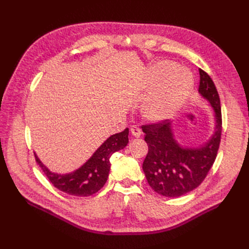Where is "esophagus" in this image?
<instances>
[{
	"label": "esophagus",
	"instance_id": "esophagus-1",
	"mask_svg": "<svg viewBox=\"0 0 249 249\" xmlns=\"http://www.w3.org/2000/svg\"><path fill=\"white\" fill-rule=\"evenodd\" d=\"M131 133L134 137H140L141 136V130L139 129V127L137 125H132L131 126Z\"/></svg>",
	"mask_w": 249,
	"mask_h": 249
}]
</instances>
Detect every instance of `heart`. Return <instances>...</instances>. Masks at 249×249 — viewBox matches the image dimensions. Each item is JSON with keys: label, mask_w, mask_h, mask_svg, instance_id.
<instances>
[{"label": "heart", "mask_w": 249, "mask_h": 249, "mask_svg": "<svg viewBox=\"0 0 249 249\" xmlns=\"http://www.w3.org/2000/svg\"><path fill=\"white\" fill-rule=\"evenodd\" d=\"M163 81L143 108L149 122H161L182 106L192 88V76L185 69L168 60L156 63L147 78V87Z\"/></svg>", "instance_id": "b5f03b06"}]
</instances>
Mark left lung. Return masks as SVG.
<instances>
[{
    "instance_id": "obj_1",
    "label": "left lung",
    "mask_w": 249,
    "mask_h": 249,
    "mask_svg": "<svg viewBox=\"0 0 249 249\" xmlns=\"http://www.w3.org/2000/svg\"><path fill=\"white\" fill-rule=\"evenodd\" d=\"M198 92L215 112V132L199 147L180 146L173 136L171 124L161 122L142 125L148 153L142 164L152 189L166 197H178L197 188L215 162L219 148L222 118L220 99L214 82L199 69Z\"/></svg>"
}]
</instances>
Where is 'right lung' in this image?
I'll return each mask as SVG.
<instances>
[{
	"mask_svg": "<svg viewBox=\"0 0 249 249\" xmlns=\"http://www.w3.org/2000/svg\"><path fill=\"white\" fill-rule=\"evenodd\" d=\"M129 143V129L112 135L95 150L91 158L76 171L59 175L50 171L35 155L39 165L50 182L60 191L73 196H90L104 187L107 182L111 167L110 158L115 152L123 149Z\"/></svg>",
	"mask_w": 249,
	"mask_h": 249,
	"instance_id": "obj_1",
	"label": "right lung"
}]
</instances>
